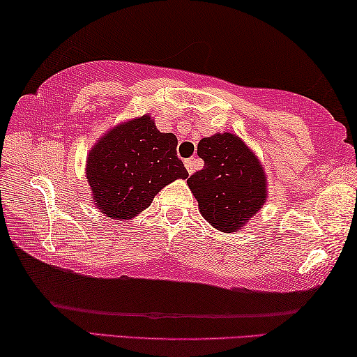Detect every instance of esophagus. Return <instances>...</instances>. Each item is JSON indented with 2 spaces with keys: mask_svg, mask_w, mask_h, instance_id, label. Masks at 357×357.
<instances>
[{
  "mask_svg": "<svg viewBox=\"0 0 357 357\" xmlns=\"http://www.w3.org/2000/svg\"><path fill=\"white\" fill-rule=\"evenodd\" d=\"M185 167H186V171H188V174H192V172H195V167H196V161L192 160V158H191V160H186Z\"/></svg>",
  "mask_w": 357,
  "mask_h": 357,
  "instance_id": "esophagus-1",
  "label": "esophagus"
}]
</instances>
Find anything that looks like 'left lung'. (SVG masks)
<instances>
[{
  "mask_svg": "<svg viewBox=\"0 0 357 357\" xmlns=\"http://www.w3.org/2000/svg\"><path fill=\"white\" fill-rule=\"evenodd\" d=\"M204 169L186 180L201 215L221 232H237L259 212L267 197L261 162L243 140L217 132L197 144Z\"/></svg>",
  "mask_w": 357,
  "mask_h": 357,
  "instance_id": "1",
  "label": "left lung"
}]
</instances>
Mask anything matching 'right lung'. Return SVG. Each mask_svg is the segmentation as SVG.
<instances>
[{"mask_svg": "<svg viewBox=\"0 0 357 357\" xmlns=\"http://www.w3.org/2000/svg\"><path fill=\"white\" fill-rule=\"evenodd\" d=\"M93 202L115 220H131L150 207L153 197L188 172L177 156V137L160 132L150 115L107 131L86 158Z\"/></svg>", "mask_w": 357, "mask_h": 357, "instance_id": "obj_1", "label": "right lung"}]
</instances>
